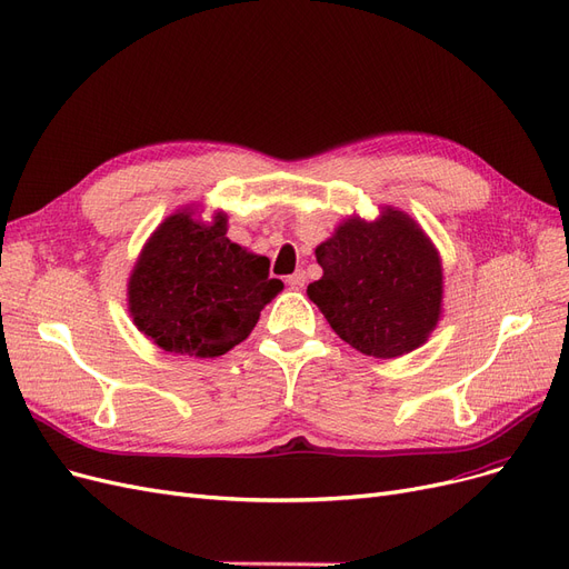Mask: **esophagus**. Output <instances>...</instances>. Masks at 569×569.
Instances as JSON below:
<instances>
[{
	"instance_id": "obj_1",
	"label": "esophagus",
	"mask_w": 569,
	"mask_h": 569,
	"mask_svg": "<svg viewBox=\"0 0 569 569\" xmlns=\"http://www.w3.org/2000/svg\"><path fill=\"white\" fill-rule=\"evenodd\" d=\"M287 284H289L291 289H303V287H306V272H303V270H297V272H293V276L287 278Z\"/></svg>"
}]
</instances>
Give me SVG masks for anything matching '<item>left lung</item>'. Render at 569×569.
Listing matches in <instances>:
<instances>
[{"label":"left lung","instance_id":"1","mask_svg":"<svg viewBox=\"0 0 569 569\" xmlns=\"http://www.w3.org/2000/svg\"><path fill=\"white\" fill-rule=\"evenodd\" d=\"M322 278L308 299L367 357L395 359L427 343L443 312V266L422 226L392 206L350 214L315 247Z\"/></svg>","mask_w":569,"mask_h":569}]
</instances>
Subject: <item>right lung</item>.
<instances>
[{
  "label": "right lung",
  "mask_w": 569,
  "mask_h": 569,
  "mask_svg": "<svg viewBox=\"0 0 569 569\" xmlns=\"http://www.w3.org/2000/svg\"><path fill=\"white\" fill-rule=\"evenodd\" d=\"M198 210L172 212L149 236L128 278V312L161 350L212 359L252 333L284 284L268 278L266 257L226 238V212L202 221Z\"/></svg>",
  "instance_id": "right-lung-1"
}]
</instances>
